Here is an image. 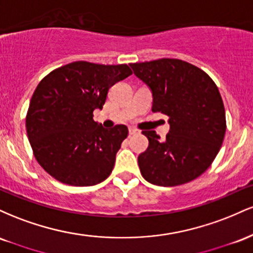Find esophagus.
<instances>
[{
    "label": "esophagus",
    "instance_id": "1",
    "mask_svg": "<svg viewBox=\"0 0 253 253\" xmlns=\"http://www.w3.org/2000/svg\"><path fill=\"white\" fill-rule=\"evenodd\" d=\"M128 133H129V135H134V134H136V133H138V129L130 127V128L128 129Z\"/></svg>",
    "mask_w": 253,
    "mask_h": 253
}]
</instances>
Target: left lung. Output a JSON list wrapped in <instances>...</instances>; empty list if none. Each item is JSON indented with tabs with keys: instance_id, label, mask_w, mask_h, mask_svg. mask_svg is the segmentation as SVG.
<instances>
[{
	"instance_id": "1",
	"label": "left lung",
	"mask_w": 253,
	"mask_h": 253,
	"mask_svg": "<svg viewBox=\"0 0 253 253\" xmlns=\"http://www.w3.org/2000/svg\"><path fill=\"white\" fill-rule=\"evenodd\" d=\"M136 77L152 90V112L169 117L170 130L162 140L143 130L149 147L138 164L147 182L176 187L201 176L221 147L226 113L214 81L193 64L162 58L129 64Z\"/></svg>"
}]
</instances>
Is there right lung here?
<instances>
[{
    "instance_id": "add662e5",
    "label": "right lung",
    "mask_w": 253,
    "mask_h": 253,
    "mask_svg": "<svg viewBox=\"0 0 253 253\" xmlns=\"http://www.w3.org/2000/svg\"><path fill=\"white\" fill-rule=\"evenodd\" d=\"M129 75L127 64L78 60L40 81L26 115V129L33 155L48 175L64 184L89 187L112 173L128 128H103L92 113L102 109L110 86Z\"/></svg>"
}]
</instances>
